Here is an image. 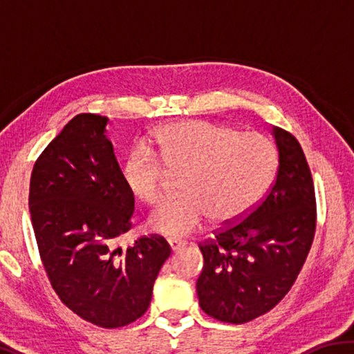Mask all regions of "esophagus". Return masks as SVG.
Instances as JSON below:
<instances>
[{
	"label": "esophagus",
	"mask_w": 354,
	"mask_h": 354,
	"mask_svg": "<svg viewBox=\"0 0 354 354\" xmlns=\"http://www.w3.org/2000/svg\"><path fill=\"white\" fill-rule=\"evenodd\" d=\"M169 245H170L171 251H178V250L184 248L185 245H187V242H185V241H178V239H169Z\"/></svg>",
	"instance_id": "1"
}]
</instances>
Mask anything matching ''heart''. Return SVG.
Returning <instances> with one entry per match:
<instances>
[{
    "mask_svg": "<svg viewBox=\"0 0 354 354\" xmlns=\"http://www.w3.org/2000/svg\"><path fill=\"white\" fill-rule=\"evenodd\" d=\"M165 168L173 175L184 173L185 194L160 203L148 226L158 234L184 237L198 231L209 217L221 225L247 217L272 187L278 149L263 134L189 120L156 129L148 148L137 147L127 156L122 178L137 200L154 205L169 181Z\"/></svg>",
    "mask_w": 354,
    "mask_h": 354,
    "instance_id": "obj_1",
    "label": "heart"
}]
</instances>
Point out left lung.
<instances>
[{"mask_svg":"<svg viewBox=\"0 0 354 354\" xmlns=\"http://www.w3.org/2000/svg\"><path fill=\"white\" fill-rule=\"evenodd\" d=\"M279 165L266 198L243 220L200 243V306L220 322L247 323L268 313L295 283L315 234L313 175L298 140L273 127Z\"/></svg>","mask_w":354,"mask_h":354,"instance_id":"8db88e82","label":"left lung"}]
</instances>
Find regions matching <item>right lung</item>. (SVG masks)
I'll return each mask as SVG.
<instances>
[{
	"label": "right lung",
	"mask_w": 354,
	"mask_h": 354,
	"mask_svg": "<svg viewBox=\"0 0 354 354\" xmlns=\"http://www.w3.org/2000/svg\"><path fill=\"white\" fill-rule=\"evenodd\" d=\"M107 117L80 113L35 160L29 212L41 263L61 301L101 328H120L147 313L170 245L143 236L122 250L134 195L106 137Z\"/></svg>",
	"instance_id": "obj_1"
}]
</instances>
